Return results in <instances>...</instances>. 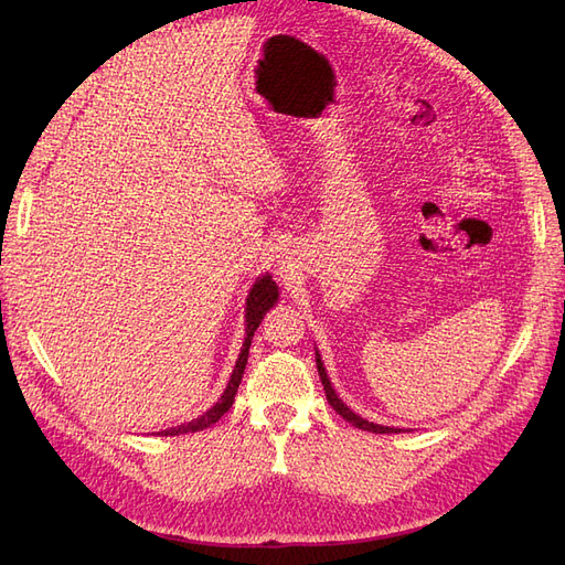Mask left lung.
I'll return each instance as SVG.
<instances>
[{
	"label": "left lung",
	"mask_w": 565,
	"mask_h": 565,
	"mask_svg": "<svg viewBox=\"0 0 565 565\" xmlns=\"http://www.w3.org/2000/svg\"><path fill=\"white\" fill-rule=\"evenodd\" d=\"M316 365H318V374H320V382H322V386H324V396H328V403L337 409V413L344 417L347 422H351L353 426H358V429H363V431H372V434H396V431H401V429H393V426H382V424H374V422H367V419H363V417H358L355 413H351V409L341 403V398L337 396L334 393V388H332V384H330V377H328V372H324V367H322V361H320V353L316 351Z\"/></svg>",
	"instance_id": "8db88e82"
}]
</instances>
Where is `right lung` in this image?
Listing matches in <instances>:
<instances>
[{
  "label": "right lung",
  "instance_id": "obj_1",
  "mask_svg": "<svg viewBox=\"0 0 565 565\" xmlns=\"http://www.w3.org/2000/svg\"><path fill=\"white\" fill-rule=\"evenodd\" d=\"M278 301V285L270 280V276H264L256 280L249 289V297H247V309H245V341H243V351L241 355H237L235 361V367H233V374L228 380V386L226 391L221 393V398L207 409V413L200 415L198 419L188 422V424H181V426H172V429H164V431H158V436H179V434H195V431H202L207 429V426L216 424L221 417H224V413H228L233 401H235V393H237V386H241L243 382V374H245V365H247V355H249V347H252V337H254V330L259 328V322L264 320L266 311L273 309V303Z\"/></svg>",
  "mask_w": 565,
  "mask_h": 565
}]
</instances>
